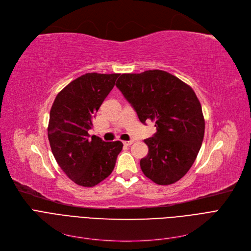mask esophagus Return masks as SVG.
<instances>
[{"label": "esophagus", "mask_w": 251, "mask_h": 251, "mask_svg": "<svg viewBox=\"0 0 251 251\" xmlns=\"http://www.w3.org/2000/svg\"><path fill=\"white\" fill-rule=\"evenodd\" d=\"M123 143H124V146H127V147H129V146H131V144L133 143V140H128V141H123Z\"/></svg>", "instance_id": "1"}]
</instances>
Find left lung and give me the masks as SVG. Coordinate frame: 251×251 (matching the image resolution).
<instances>
[{
  "label": "left lung",
  "mask_w": 251,
  "mask_h": 251,
  "mask_svg": "<svg viewBox=\"0 0 251 251\" xmlns=\"http://www.w3.org/2000/svg\"><path fill=\"white\" fill-rule=\"evenodd\" d=\"M116 86L144 125L154 121L156 132L144 139L149 153L140 160L143 174L159 185L185 175L201 150L204 120L193 89L162 70L122 74Z\"/></svg>",
  "instance_id": "left-lung-1"
}]
</instances>
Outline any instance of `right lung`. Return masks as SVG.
<instances>
[{"label":"right lung","instance_id":"obj_1","mask_svg":"<svg viewBox=\"0 0 251 251\" xmlns=\"http://www.w3.org/2000/svg\"><path fill=\"white\" fill-rule=\"evenodd\" d=\"M120 74L86 73L64 87L50 112L48 136L51 152L74 183L92 187L107 178L121 152V141L89 137L92 120Z\"/></svg>","mask_w":251,"mask_h":251}]
</instances>
